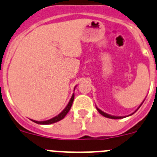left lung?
Returning a JSON list of instances; mask_svg holds the SVG:
<instances>
[{"mask_svg":"<svg viewBox=\"0 0 157 157\" xmlns=\"http://www.w3.org/2000/svg\"><path fill=\"white\" fill-rule=\"evenodd\" d=\"M97 109H98V113H99L100 114H101V115L104 116V117H108V118H111V119H121V118H123V117H114V116H110V115H109V114H107V113H105L101 111L99 109L97 108Z\"/></svg>","mask_w":157,"mask_h":157,"instance_id":"left-lung-1","label":"left lung"}]
</instances>
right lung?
I'll return each instance as SVG.
<instances>
[{"mask_svg":"<svg viewBox=\"0 0 157 157\" xmlns=\"http://www.w3.org/2000/svg\"><path fill=\"white\" fill-rule=\"evenodd\" d=\"M73 99H74V94H73V96H72V98H71V99H70V102L68 103V105H67V106L65 108V109L63 110L61 113H59V115L56 116V117H55L54 118H52V119H50V120H48V121H33V120H32V121H33V122L36 123V124H53V123H56V122H58V121H61V120H63V118L66 117V114L68 113V112L70 111V108H71V106H72V104H73Z\"/></svg>","mask_w":157,"mask_h":157,"instance_id":"add662e5","label":"right lung"}]
</instances>
